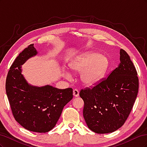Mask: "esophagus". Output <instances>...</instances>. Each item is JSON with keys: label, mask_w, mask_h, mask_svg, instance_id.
Returning <instances> with one entry per match:
<instances>
[{"label": "esophagus", "mask_w": 147, "mask_h": 147, "mask_svg": "<svg viewBox=\"0 0 147 147\" xmlns=\"http://www.w3.org/2000/svg\"><path fill=\"white\" fill-rule=\"evenodd\" d=\"M73 94L75 97H78L79 96V91L77 89H75L73 91Z\"/></svg>", "instance_id": "34e87169"}]
</instances>
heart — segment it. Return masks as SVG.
<instances>
[{
	"label": "heart",
	"instance_id": "obj_1",
	"mask_svg": "<svg viewBox=\"0 0 147 147\" xmlns=\"http://www.w3.org/2000/svg\"><path fill=\"white\" fill-rule=\"evenodd\" d=\"M109 65V61L103 55L94 52L84 53L70 61L68 64L70 70L80 73V80L84 85L91 86L97 84L103 78ZM69 78L70 74L65 73Z\"/></svg>",
	"mask_w": 147,
	"mask_h": 147
}]
</instances>
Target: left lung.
<instances>
[{"label":"left lung","mask_w":147,"mask_h":147,"mask_svg":"<svg viewBox=\"0 0 147 147\" xmlns=\"http://www.w3.org/2000/svg\"><path fill=\"white\" fill-rule=\"evenodd\" d=\"M120 63L109 76L92 88L80 92L84 101L83 117L97 134L113 132L125 123L139 90V78L127 53L120 50Z\"/></svg>","instance_id":"1"}]
</instances>
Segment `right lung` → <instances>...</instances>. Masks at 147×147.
<instances>
[{
	"mask_svg": "<svg viewBox=\"0 0 147 147\" xmlns=\"http://www.w3.org/2000/svg\"><path fill=\"white\" fill-rule=\"evenodd\" d=\"M37 53L34 44L20 53L8 72L5 89L16 121L26 129L45 133L55 126L64 107L73 98V90L50 85L38 87L28 83L21 73V65Z\"/></svg>",
	"mask_w": 147,
	"mask_h": 147,
	"instance_id": "add662e5",
	"label": "right lung"
}]
</instances>
